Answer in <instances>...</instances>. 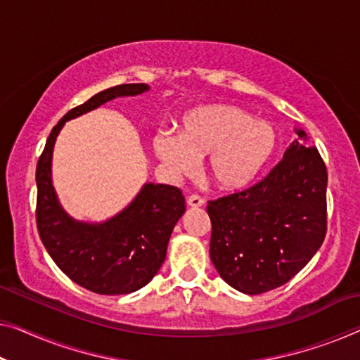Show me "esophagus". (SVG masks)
Segmentation results:
<instances>
[{
    "mask_svg": "<svg viewBox=\"0 0 360 360\" xmlns=\"http://www.w3.org/2000/svg\"><path fill=\"white\" fill-rule=\"evenodd\" d=\"M187 205H189L191 208H200V207L205 205V200H203L200 195L194 194V195H191L189 198H187Z\"/></svg>",
    "mask_w": 360,
    "mask_h": 360,
    "instance_id": "esophagus-1",
    "label": "esophagus"
}]
</instances>
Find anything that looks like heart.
<instances>
[{
  "label": "heart",
  "mask_w": 360,
  "mask_h": 360,
  "mask_svg": "<svg viewBox=\"0 0 360 360\" xmlns=\"http://www.w3.org/2000/svg\"><path fill=\"white\" fill-rule=\"evenodd\" d=\"M278 146L275 127L255 121L236 105L208 103L187 111L179 121L178 137L158 132L155 155L171 174H191L195 158L205 159V173L218 191L238 192L248 187Z\"/></svg>",
  "instance_id": "obj_1"
}]
</instances>
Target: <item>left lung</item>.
<instances>
[{
	"mask_svg": "<svg viewBox=\"0 0 360 360\" xmlns=\"http://www.w3.org/2000/svg\"><path fill=\"white\" fill-rule=\"evenodd\" d=\"M296 139L264 179L210 200V259L244 294L283 286L317 254L326 234V166L307 134Z\"/></svg>",
	"mask_w": 360,
	"mask_h": 360,
	"instance_id": "8db88e82",
	"label": "left lung"
}]
</instances>
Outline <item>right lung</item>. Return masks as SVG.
<instances>
[{
	"label": "right lung",
	"mask_w": 360,
	"mask_h": 360,
	"mask_svg": "<svg viewBox=\"0 0 360 360\" xmlns=\"http://www.w3.org/2000/svg\"><path fill=\"white\" fill-rule=\"evenodd\" d=\"M147 84H122L94 95L64 115L51 129L37 163V228L53 262L74 283L96 294L137 291L157 275L166 259L174 224L186 212L181 189L143 184L124 210L103 223L77 221L60 205L51 181V158L64 122L116 96L147 92Z\"/></svg>",
	"instance_id": "1"
}]
</instances>
